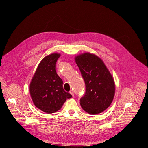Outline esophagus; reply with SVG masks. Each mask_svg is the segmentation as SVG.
<instances>
[{
    "label": "esophagus",
    "instance_id": "esophagus-1",
    "mask_svg": "<svg viewBox=\"0 0 148 148\" xmlns=\"http://www.w3.org/2000/svg\"><path fill=\"white\" fill-rule=\"evenodd\" d=\"M69 93H70V94H71V95H72L73 97L74 96V92H73V90H70V91H69Z\"/></svg>",
    "mask_w": 148,
    "mask_h": 148
}]
</instances>
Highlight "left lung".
I'll return each mask as SVG.
<instances>
[{
  "label": "left lung",
  "instance_id": "obj_1",
  "mask_svg": "<svg viewBox=\"0 0 148 148\" xmlns=\"http://www.w3.org/2000/svg\"><path fill=\"white\" fill-rule=\"evenodd\" d=\"M85 83L86 92L80 98L83 109L91 114L103 112L112 104L114 82L103 61L94 54L85 53L75 58Z\"/></svg>",
  "mask_w": 148,
  "mask_h": 148
}]
</instances>
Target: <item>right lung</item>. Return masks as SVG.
Wrapping results in <instances>:
<instances>
[{"instance_id":"1","label":"right lung","mask_w":148,"mask_h":148,"mask_svg":"<svg viewBox=\"0 0 148 148\" xmlns=\"http://www.w3.org/2000/svg\"><path fill=\"white\" fill-rule=\"evenodd\" d=\"M60 54L53 53L42 59L30 82V94L35 106L46 113L60 109L67 98L72 95L63 88V81L56 71Z\"/></svg>"}]
</instances>
